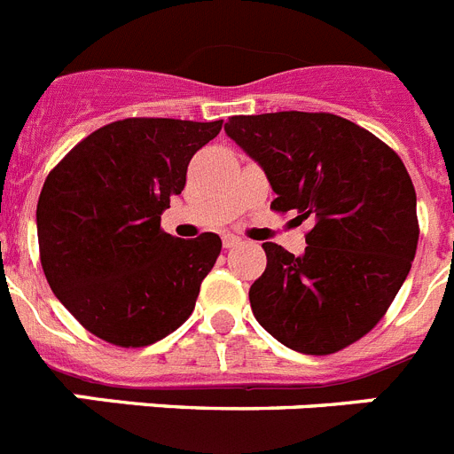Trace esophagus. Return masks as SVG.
<instances>
[{"label": "esophagus", "mask_w": 454, "mask_h": 454, "mask_svg": "<svg viewBox=\"0 0 454 454\" xmlns=\"http://www.w3.org/2000/svg\"><path fill=\"white\" fill-rule=\"evenodd\" d=\"M223 246L224 247H236V246H240V239H239V236H234V234H224L223 236Z\"/></svg>", "instance_id": "obj_1"}]
</instances>
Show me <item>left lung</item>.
Returning a JSON list of instances; mask_svg holds the SVG:
<instances>
[{
	"label": "left lung",
	"mask_w": 454,
	"mask_h": 454,
	"mask_svg": "<svg viewBox=\"0 0 454 454\" xmlns=\"http://www.w3.org/2000/svg\"><path fill=\"white\" fill-rule=\"evenodd\" d=\"M224 131L266 172L270 207L314 224L300 256L263 243L254 318L304 355L362 339L398 295L419 246L416 191L400 156L332 114L234 115Z\"/></svg>",
	"instance_id": "8db88e82"
}]
</instances>
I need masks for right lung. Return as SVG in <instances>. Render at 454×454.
I'll return each instance as SVG.
<instances>
[{
    "mask_svg": "<svg viewBox=\"0 0 454 454\" xmlns=\"http://www.w3.org/2000/svg\"><path fill=\"white\" fill-rule=\"evenodd\" d=\"M223 120L127 118L92 131L40 191V263L54 295L79 323L120 348L175 332L195 309L223 240H182L161 214L184 191L192 154Z\"/></svg>",
    "mask_w": 454,
    "mask_h": 454,
    "instance_id": "obj_1",
    "label": "right lung"
}]
</instances>
